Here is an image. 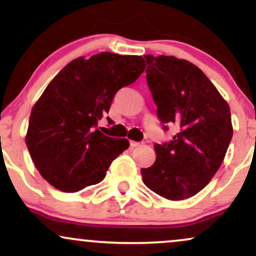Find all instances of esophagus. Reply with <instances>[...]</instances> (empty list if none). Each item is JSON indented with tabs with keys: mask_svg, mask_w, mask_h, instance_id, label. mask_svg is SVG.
<instances>
[{
	"mask_svg": "<svg viewBox=\"0 0 256 256\" xmlns=\"http://www.w3.org/2000/svg\"><path fill=\"white\" fill-rule=\"evenodd\" d=\"M140 146V142H134V140H131V142H130V146L132 149L137 148V146Z\"/></svg>",
	"mask_w": 256,
	"mask_h": 256,
	"instance_id": "34e87169",
	"label": "esophagus"
}]
</instances>
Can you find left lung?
I'll return each mask as SVG.
<instances>
[{
    "label": "left lung",
    "mask_w": 256,
    "mask_h": 256,
    "mask_svg": "<svg viewBox=\"0 0 256 256\" xmlns=\"http://www.w3.org/2000/svg\"><path fill=\"white\" fill-rule=\"evenodd\" d=\"M146 83L166 125L177 134L155 144L156 160L142 168L143 183L171 201L201 192L224 160L234 128L228 102L198 66L174 56L146 55Z\"/></svg>",
    "instance_id": "1"
}]
</instances>
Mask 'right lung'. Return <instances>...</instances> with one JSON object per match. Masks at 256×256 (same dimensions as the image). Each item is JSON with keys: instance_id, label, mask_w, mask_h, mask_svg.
Returning a JSON list of instances; mask_svg holds the SVG:
<instances>
[{"instance_id": "right-lung-1", "label": "right lung", "mask_w": 256, "mask_h": 256, "mask_svg": "<svg viewBox=\"0 0 256 256\" xmlns=\"http://www.w3.org/2000/svg\"><path fill=\"white\" fill-rule=\"evenodd\" d=\"M146 70L138 55L100 52L74 58L52 78L32 107L25 142L42 177L64 192H77L104 178L130 143L102 134L98 122L116 91Z\"/></svg>"}]
</instances>
